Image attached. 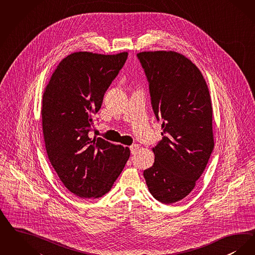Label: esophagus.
<instances>
[{
	"mask_svg": "<svg viewBox=\"0 0 255 255\" xmlns=\"http://www.w3.org/2000/svg\"><path fill=\"white\" fill-rule=\"evenodd\" d=\"M139 148H140V147H139L138 144H133L132 146H130V151H131L132 154H135V153L138 152Z\"/></svg>",
	"mask_w": 255,
	"mask_h": 255,
	"instance_id": "obj_1",
	"label": "esophagus"
}]
</instances>
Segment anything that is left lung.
<instances>
[{"mask_svg": "<svg viewBox=\"0 0 255 255\" xmlns=\"http://www.w3.org/2000/svg\"><path fill=\"white\" fill-rule=\"evenodd\" d=\"M141 62L163 138L143 175L150 193L165 204L190 194L214 150L213 106L202 73L182 54L144 51Z\"/></svg>", "mask_w": 255, "mask_h": 255, "instance_id": "obj_1", "label": "left lung"}]
</instances>
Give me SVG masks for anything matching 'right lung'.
Returning a JSON list of instances; mask_svg holds the SVG:
<instances>
[{
	"label": "right lung",
	"instance_id": "obj_1",
	"mask_svg": "<svg viewBox=\"0 0 255 255\" xmlns=\"http://www.w3.org/2000/svg\"><path fill=\"white\" fill-rule=\"evenodd\" d=\"M128 53L74 52L53 72L42 94L41 122L49 161L62 184L81 198L108 193L130 156L128 147L88 136L92 115Z\"/></svg>",
	"mask_w": 255,
	"mask_h": 255
}]
</instances>
